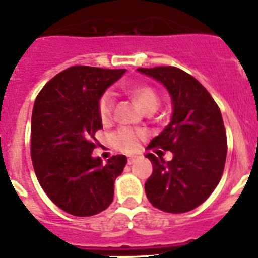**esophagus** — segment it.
Returning a JSON list of instances; mask_svg holds the SVG:
<instances>
[{
  "label": "esophagus",
  "instance_id": "esophagus-1",
  "mask_svg": "<svg viewBox=\"0 0 258 258\" xmlns=\"http://www.w3.org/2000/svg\"><path fill=\"white\" fill-rule=\"evenodd\" d=\"M139 159V156H128V164L131 165V164H134V162L136 161V160Z\"/></svg>",
  "mask_w": 258,
  "mask_h": 258
}]
</instances>
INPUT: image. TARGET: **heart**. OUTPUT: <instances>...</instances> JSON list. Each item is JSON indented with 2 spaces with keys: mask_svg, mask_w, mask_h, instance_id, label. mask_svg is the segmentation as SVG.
<instances>
[{
  "mask_svg": "<svg viewBox=\"0 0 258 258\" xmlns=\"http://www.w3.org/2000/svg\"><path fill=\"white\" fill-rule=\"evenodd\" d=\"M128 94L142 106L146 111H155L160 105V96L153 86L148 84H138L128 89ZM115 99L111 92H105L98 99V115L103 124H107L114 116ZM144 138V131L131 127H120L111 136V146L123 152H134L139 147L140 140Z\"/></svg>",
  "mask_w": 258,
  "mask_h": 258,
  "instance_id": "b5f03b06",
  "label": "heart"
}]
</instances>
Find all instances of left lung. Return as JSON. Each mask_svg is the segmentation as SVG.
<instances>
[{
  "mask_svg": "<svg viewBox=\"0 0 258 258\" xmlns=\"http://www.w3.org/2000/svg\"><path fill=\"white\" fill-rule=\"evenodd\" d=\"M168 89L173 101L172 120L151 140L148 148L173 153L172 161L148 153L153 165L146 194L152 206L172 214L202 205L222 178L227 157V135L219 106L207 89L176 67L139 68Z\"/></svg>",
  "mask_w": 258,
  "mask_h": 258,
  "instance_id": "8db88e82",
  "label": "left lung"
}]
</instances>
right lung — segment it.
Here are the masks:
<instances>
[{
	"label": "right lung",
	"mask_w": 258,
	"mask_h": 258,
	"mask_svg": "<svg viewBox=\"0 0 258 258\" xmlns=\"http://www.w3.org/2000/svg\"><path fill=\"white\" fill-rule=\"evenodd\" d=\"M125 69L75 66L49 80L35 99L31 160L42 189L56 206L75 216H92L112 202L114 182L127 157L107 162L92 156L102 122L98 99Z\"/></svg>",
	"instance_id": "obj_1"
}]
</instances>
